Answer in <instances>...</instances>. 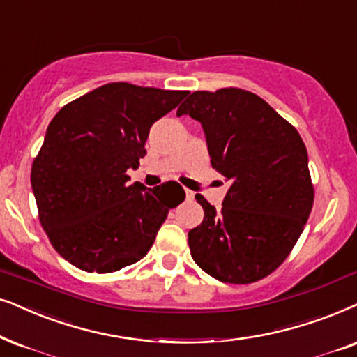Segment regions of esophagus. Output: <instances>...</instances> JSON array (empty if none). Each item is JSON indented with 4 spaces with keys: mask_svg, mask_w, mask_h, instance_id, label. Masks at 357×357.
<instances>
[{
    "mask_svg": "<svg viewBox=\"0 0 357 357\" xmlns=\"http://www.w3.org/2000/svg\"><path fill=\"white\" fill-rule=\"evenodd\" d=\"M185 197H187V200H193V197H195V193H193L192 190L185 188Z\"/></svg>",
    "mask_w": 357,
    "mask_h": 357,
    "instance_id": "obj_1",
    "label": "esophagus"
}]
</instances>
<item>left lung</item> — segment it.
<instances>
[{
	"label": "left lung",
	"mask_w": 357,
	"mask_h": 357,
	"mask_svg": "<svg viewBox=\"0 0 357 357\" xmlns=\"http://www.w3.org/2000/svg\"><path fill=\"white\" fill-rule=\"evenodd\" d=\"M202 124L211 167L231 185L216 211L200 193L202 225L190 229L197 266L220 282L251 284L275 271L313 206L308 154L297 129L251 91H195L178 106Z\"/></svg>",
	"instance_id": "1"
}]
</instances>
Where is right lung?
I'll use <instances>...</instances> for the list:
<instances>
[{
  "label": "right lung",
  "mask_w": 357,
  "mask_h": 357,
  "mask_svg": "<svg viewBox=\"0 0 357 357\" xmlns=\"http://www.w3.org/2000/svg\"><path fill=\"white\" fill-rule=\"evenodd\" d=\"M187 95L108 83L55 114L32 164L31 185L40 225L66 261L106 274L146 256L185 192L177 182L129 185L126 170L146 155L152 124Z\"/></svg>",
  "instance_id": "1"
}]
</instances>
